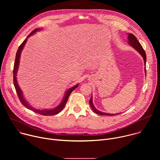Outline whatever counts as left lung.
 Listing matches in <instances>:
<instances>
[{
    "label": "left lung",
    "instance_id": "8db88e82",
    "mask_svg": "<svg viewBox=\"0 0 160 160\" xmlns=\"http://www.w3.org/2000/svg\"><path fill=\"white\" fill-rule=\"evenodd\" d=\"M128 43L131 45V46L134 48L137 51H138L143 58L144 59V65H145V73L146 75V54L145 53L144 50L143 49L142 45H141V43H139V42L137 39V38L132 33H128ZM89 104L90 106L92 108V111L96 112V114H98L99 115H108V116H113V115H119L120 114V112L119 113H117V114H110V113H107V112H104L102 111H99L98 109H97L95 106L93 104L92 102V96L91 97L90 100L89 101Z\"/></svg>",
    "mask_w": 160,
    "mask_h": 160
}]
</instances>
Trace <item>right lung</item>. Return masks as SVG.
Listing matches in <instances>:
<instances>
[{"label":"right lung","mask_w":160,"mask_h":160,"mask_svg":"<svg viewBox=\"0 0 160 160\" xmlns=\"http://www.w3.org/2000/svg\"><path fill=\"white\" fill-rule=\"evenodd\" d=\"M41 30L40 28H36L35 29L27 38L26 39L23 41V42H22L21 45L19 47L18 51H17V52H16V59H15V62H14V69H13V82H14V85L15 87V88H16V92L18 94V98L21 102V104L25 106L27 108L29 109L30 110H32L33 111V112H37L38 114H40V115H44V116H52V115H57L58 113H59L64 107V106L66 105L67 101H68V98H69L70 94L72 92V91L73 90H75L78 86V83L76 85L71 87L70 88L68 89L66 92H65V94L64 96V98L62 100V101L61 102V103L56 108H53V109H36L35 108H33L32 106H30L28 102L25 100L24 96H23V94H22V90H21L20 87H19L18 85V81H17V78H16V76H17V72H18V68H19V60H20V56H21V51L22 50V49L24 48L25 45V43L27 41V39L28 38H29L30 36H32V35H33L35 33H36L37 32H38Z\"/></svg>","instance_id":"obj_1"}]
</instances>
